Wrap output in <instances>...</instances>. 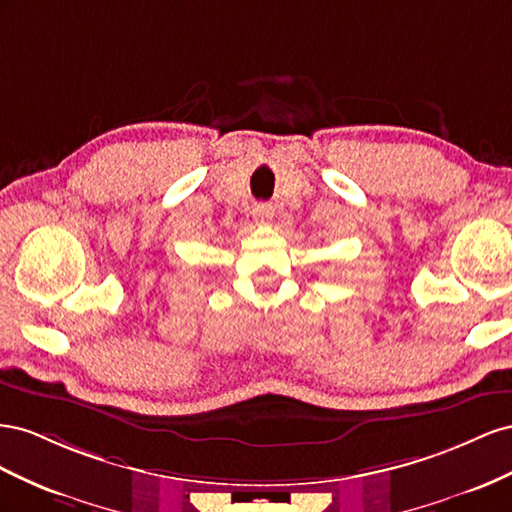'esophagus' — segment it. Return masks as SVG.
I'll return each instance as SVG.
<instances>
[{"mask_svg":"<svg viewBox=\"0 0 512 512\" xmlns=\"http://www.w3.org/2000/svg\"><path fill=\"white\" fill-rule=\"evenodd\" d=\"M272 216H274V208L270 206V203H255V206H253L255 223L266 225V223H270Z\"/></svg>","mask_w":512,"mask_h":512,"instance_id":"34e87169","label":"esophagus"}]
</instances>
